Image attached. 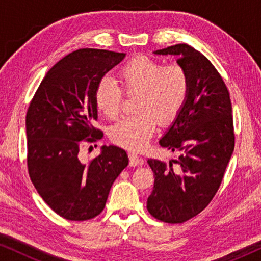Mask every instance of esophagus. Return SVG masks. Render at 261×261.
I'll return each instance as SVG.
<instances>
[{
  "label": "esophagus",
  "instance_id": "esophagus-1",
  "mask_svg": "<svg viewBox=\"0 0 261 261\" xmlns=\"http://www.w3.org/2000/svg\"><path fill=\"white\" fill-rule=\"evenodd\" d=\"M144 164V159H141L140 156L134 154V153H129V165L130 166H138Z\"/></svg>",
  "mask_w": 261,
  "mask_h": 261
}]
</instances>
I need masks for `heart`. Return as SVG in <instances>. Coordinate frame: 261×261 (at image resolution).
Masks as SVG:
<instances>
[{
	"label": "heart",
	"instance_id": "b5f03b06",
	"mask_svg": "<svg viewBox=\"0 0 261 261\" xmlns=\"http://www.w3.org/2000/svg\"><path fill=\"white\" fill-rule=\"evenodd\" d=\"M117 81L126 94H138V115L120 120L109 130L114 144L129 151L145 148L154 134L158 120L166 124L174 120L187 101L189 76L179 64L164 65L147 56H137L117 71ZM95 106L102 115L115 119L122 102V91L109 78H103L95 90Z\"/></svg>",
	"mask_w": 261,
	"mask_h": 261
}]
</instances>
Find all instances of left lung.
Here are the masks:
<instances>
[{
  "mask_svg": "<svg viewBox=\"0 0 261 261\" xmlns=\"http://www.w3.org/2000/svg\"><path fill=\"white\" fill-rule=\"evenodd\" d=\"M153 53L177 57L189 76V92L159 140L163 147L180 152L179 158L169 164L147 160L154 173L147 210L163 222L183 223L209 204L222 181L234 151L231 103L220 73L197 49L178 44Z\"/></svg>",
  "mask_w": 261,
  "mask_h": 261,
  "instance_id": "8db88e82",
  "label": "left lung"
}]
</instances>
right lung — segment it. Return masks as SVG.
Returning <instances> with one entry per match:
<instances>
[{
    "instance_id": "1",
    "label": "right lung",
    "mask_w": 261,
    "mask_h": 261,
    "mask_svg": "<svg viewBox=\"0 0 261 261\" xmlns=\"http://www.w3.org/2000/svg\"><path fill=\"white\" fill-rule=\"evenodd\" d=\"M126 53L77 49L46 73L26 116L27 165L32 183L45 203L70 221L94 219L105 209L110 188L128 155L117 146H102L89 163L81 162L80 146L101 139L95 90Z\"/></svg>"
}]
</instances>
